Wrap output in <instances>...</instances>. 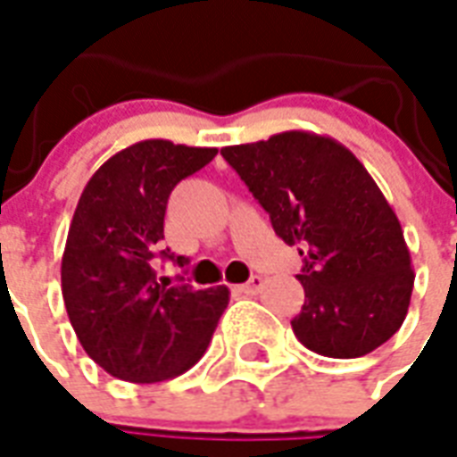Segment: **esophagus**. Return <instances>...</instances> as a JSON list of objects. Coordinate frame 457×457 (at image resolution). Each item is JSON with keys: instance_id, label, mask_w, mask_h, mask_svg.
Wrapping results in <instances>:
<instances>
[{"instance_id": "34e87169", "label": "esophagus", "mask_w": 457, "mask_h": 457, "mask_svg": "<svg viewBox=\"0 0 457 457\" xmlns=\"http://www.w3.org/2000/svg\"><path fill=\"white\" fill-rule=\"evenodd\" d=\"M262 286H263L262 276H252V278L246 280V283H242V286H235V290H237V293H245V295H256V293L262 290Z\"/></svg>"}]
</instances>
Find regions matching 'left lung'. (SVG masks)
Segmentation results:
<instances>
[{
    "label": "left lung",
    "mask_w": 457,
    "mask_h": 457,
    "mask_svg": "<svg viewBox=\"0 0 457 457\" xmlns=\"http://www.w3.org/2000/svg\"><path fill=\"white\" fill-rule=\"evenodd\" d=\"M222 157L300 246L305 305L293 317L303 346L329 358L366 356L404 322L414 269L404 232L368 169L344 145L307 130L222 147Z\"/></svg>",
    "instance_id": "1"
}]
</instances>
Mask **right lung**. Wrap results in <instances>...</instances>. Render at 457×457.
<instances>
[{"label": "right lung", "instance_id": "right-lung-1", "mask_svg": "<svg viewBox=\"0 0 457 457\" xmlns=\"http://www.w3.org/2000/svg\"><path fill=\"white\" fill-rule=\"evenodd\" d=\"M218 154L143 140L116 152L84 186L62 254V297L77 339L108 375L160 383L208 349L229 290L171 286L157 276L169 194ZM160 256L184 266V256Z\"/></svg>", "mask_w": 457, "mask_h": 457}]
</instances>
